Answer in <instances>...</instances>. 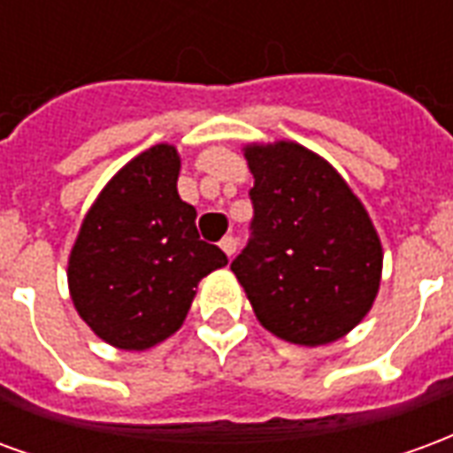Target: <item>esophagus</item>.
Masks as SVG:
<instances>
[{
  "instance_id": "1",
  "label": "esophagus",
  "mask_w": 453,
  "mask_h": 453,
  "mask_svg": "<svg viewBox=\"0 0 453 453\" xmlns=\"http://www.w3.org/2000/svg\"><path fill=\"white\" fill-rule=\"evenodd\" d=\"M220 250L226 252L227 259H233V257H235V252H237V240H235V237H233V235L223 237V240H220Z\"/></svg>"
}]
</instances>
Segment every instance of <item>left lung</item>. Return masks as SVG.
Here are the masks:
<instances>
[{
    "mask_svg": "<svg viewBox=\"0 0 453 453\" xmlns=\"http://www.w3.org/2000/svg\"><path fill=\"white\" fill-rule=\"evenodd\" d=\"M252 240L230 265L259 325L301 347L337 342L379 296L383 247L337 169L294 140L247 142Z\"/></svg>",
    "mask_w": 453,
    "mask_h": 453,
    "instance_id": "8db88e82",
    "label": "left lung"
}]
</instances>
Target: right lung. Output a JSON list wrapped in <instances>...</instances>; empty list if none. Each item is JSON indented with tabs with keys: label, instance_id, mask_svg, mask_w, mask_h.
<instances>
[{
	"label": "right lung",
	"instance_id": "1",
	"mask_svg": "<svg viewBox=\"0 0 453 453\" xmlns=\"http://www.w3.org/2000/svg\"><path fill=\"white\" fill-rule=\"evenodd\" d=\"M181 157L157 142L113 174L67 259L74 311L116 349L145 351L177 333L198 281L227 265L198 240L196 208L177 191Z\"/></svg>",
	"mask_w": 453,
	"mask_h": 453
}]
</instances>
